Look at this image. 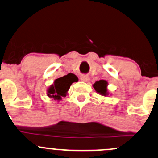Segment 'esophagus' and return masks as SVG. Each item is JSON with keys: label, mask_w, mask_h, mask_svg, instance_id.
<instances>
[{"label": "esophagus", "mask_w": 158, "mask_h": 158, "mask_svg": "<svg viewBox=\"0 0 158 158\" xmlns=\"http://www.w3.org/2000/svg\"><path fill=\"white\" fill-rule=\"evenodd\" d=\"M81 80L83 81V82H88L89 80V76L88 75H82L80 76Z\"/></svg>", "instance_id": "34e87169"}]
</instances>
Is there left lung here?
<instances>
[{
	"instance_id": "left-lung-1",
	"label": "left lung",
	"mask_w": 158,
	"mask_h": 158,
	"mask_svg": "<svg viewBox=\"0 0 158 158\" xmlns=\"http://www.w3.org/2000/svg\"><path fill=\"white\" fill-rule=\"evenodd\" d=\"M107 82L105 80H100L96 82L93 85V87L94 88L95 91L101 94V95L106 96L107 95Z\"/></svg>"
}]
</instances>
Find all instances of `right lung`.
Instances as JSON below:
<instances>
[{"label": "right lung", "mask_w": 158, "mask_h": 158, "mask_svg": "<svg viewBox=\"0 0 158 158\" xmlns=\"http://www.w3.org/2000/svg\"><path fill=\"white\" fill-rule=\"evenodd\" d=\"M74 82H78V78L76 75L72 73L58 78L54 81V84L50 86L48 90V95L57 100H60L62 96H66V92Z\"/></svg>", "instance_id": "add662e5"}]
</instances>
